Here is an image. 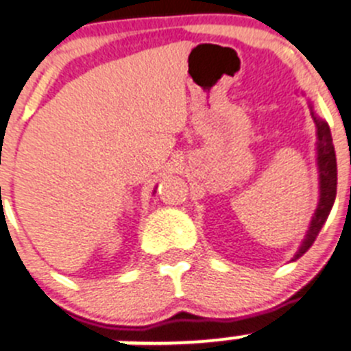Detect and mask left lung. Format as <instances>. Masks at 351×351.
Segmentation results:
<instances>
[{"mask_svg": "<svg viewBox=\"0 0 351 351\" xmlns=\"http://www.w3.org/2000/svg\"><path fill=\"white\" fill-rule=\"evenodd\" d=\"M313 120L317 123V136H319V146H317L319 156L317 158H319L320 172V202L315 210V215L312 219V223H310L308 234H306L303 245L300 246L298 253L295 255V260L300 258L315 241L317 234H319L324 222L328 219L329 212H331L332 203H335L336 198V186H338V167H336V153L335 145H332L331 131H329V125L324 120L317 119L315 115H313Z\"/></svg>", "mask_w": 351, "mask_h": 351, "instance_id": "1", "label": "left lung"}]
</instances>
